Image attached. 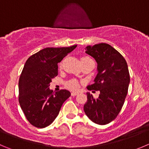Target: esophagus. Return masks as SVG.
Segmentation results:
<instances>
[{"label": "esophagus", "instance_id": "obj_1", "mask_svg": "<svg viewBox=\"0 0 149 149\" xmlns=\"http://www.w3.org/2000/svg\"><path fill=\"white\" fill-rule=\"evenodd\" d=\"M78 94H79V93H78V92H72L71 93L72 96H76V95H78Z\"/></svg>", "mask_w": 149, "mask_h": 149}]
</instances>
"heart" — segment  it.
Returning a JSON list of instances; mask_svg holds the SVG:
<instances>
[{
	"label": "heart",
	"mask_w": 149,
	"mask_h": 149,
	"mask_svg": "<svg viewBox=\"0 0 149 149\" xmlns=\"http://www.w3.org/2000/svg\"><path fill=\"white\" fill-rule=\"evenodd\" d=\"M90 58L88 56H83L81 57V60H86V59H90ZM68 88L71 89V90H76L79 87V82H78L76 80H71V81H68V84H67Z\"/></svg>",
	"instance_id": "b5f03b06"
}]
</instances>
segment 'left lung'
Returning a JSON list of instances; mask_svg holds the SVG:
<instances>
[{
  "label": "left lung",
  "instance_id": "8db88e82",
  "mask_svg": "<svg viewBox=\"0 0 149 149\" xmlns=\"http://www.w3.org/2000/svg\"><path fill=\"white\" fill-rule=\"evenodd\" d=\"M85 51L98 65L96 77L87 89L99 90L100 95L98 98H94L87 93L84 112L95 123L107 124L118 116L127 95L130 82L127 63L118 51L107 43L88 45Z\"/></svg>",
  "mask_w": 149,
  "mask_h": 149
}]
</instances>
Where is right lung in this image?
<instances>
[{
  "label": "right lung",
  "instance_id": "right-lung-1",
  "mask_svg": "<svg viewBox=\"0 0 149 149\" xmlns=\"http://www.w3.org/2000/svg\"><path fill=\"white\" fill-rule=\"evenodd\" d=\"M77 45L45 48L27 59L19 79V103L29 123L45 128L59 115L63 103L70 96L67 90H50L52 79L58 75V65Z\"/></svg>",
  "mask_w": 149,
  "mask_h": 149
}]
</instances>
